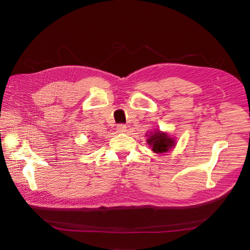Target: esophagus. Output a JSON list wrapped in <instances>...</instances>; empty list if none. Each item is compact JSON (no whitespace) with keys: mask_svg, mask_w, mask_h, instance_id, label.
<instances>
[{"mask_svg":"<svg viewBox=\"0 0 250 250\" xmlns=\"http://www.w3.org/2000/svg\"><path fill=\"white\" fill-rule=\"evenodd\" d=\"M117 130H118L119 132H125V131L127 130V127H126V125H124V124H119V125L117 126Z\"/></svg>","mask_w":250,"mask_h":250,"instance_id":"34e87169","label":"esophagus"}]
</instances>
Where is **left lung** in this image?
Listing matches in <instances>:
<instances>
[{
    "mask_svg": "<svg viewBox=\"0 0 250 250\" xmlns=\"http://www.w3.org/2000/svg\"><path fill=\"white\" fill-rule=\"evenodd\" d=\"M146 135H148V145L155 153H166L175 146V140L169 137L166 132L156 130Z\"/></svg>",
    "mask_w": 250,
    "mask_h": 250,
    "instance_id": "obj_1",
    "label": "left lung"
}]
</instances>
